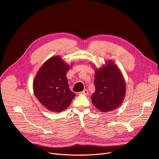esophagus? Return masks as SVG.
Masks as SVG:
<instances>
[{"label":"esophagus","instance_id":"1","mask_svg":"<svg viewBox=\"0 0 159 159\" xmlns=\"http://www.w3.org/2000/svg\"><path fill=\"white\" fill-rule=\"evenodd\" d=\"M79 93H80V94H84V95H88V89H84V90L82 91V92H80Z\"/></svg>","mask_w":159,"mask_h":159}]
</instances>
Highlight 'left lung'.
Wrapping results in <instances>:
<instances>
[{
    "mask_svg": "<svg viewBox=\"0 0 159 159\" xmlns=\"http://www.w3.org/2000/svg\"><path fill=\"white\" fill-rule=\"evenodd\" d=\"M95 92L91 97L93 105L102 112H110L120 107L125 96V82L112 61L95 70Z\"/></svg>",
    "mask_w": 159,
    "mask_h": 159,
    "instance_id": "8db88e82",
    "label": "left lung"
}]
</instances>
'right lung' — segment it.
<instances>
[{
  "label": "right lung",
  "mask_w": 159,
  "mask_h": 159,
  "mask_svg": "<svg viewBox=\"0 0 159 159\" xmlns=\"http://www.w3.org/2000/svg\"><path fill=\"white\" fill-rule=\"evenodd\" d=\"M70 67L60 57L54 56L45 61L34 78V95L51 112L63 111L76 96L70 89L66 77Z\"/></svg>",
  "instance_id": "obj_1"
}]
</instances>
